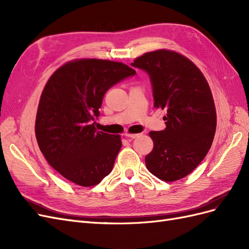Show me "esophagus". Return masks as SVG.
Instances as JSON below:
<instances>
[{
  "mask_svg": "<svg viewBox=\"0 0 249 249\" xmlns=\"http://www.w3.org/2000/svg\"><path fill=\"white\" fill-rule=\"evenodd\" d=\"M139 136V134H125V137L126 138H130V139H135V138H137Z\"/></svg>",
  "mask_w": 249,
  "mask_h": 249,
  "instance_id": "34e87169",
  "label": "esophagus"
}]
</instances>
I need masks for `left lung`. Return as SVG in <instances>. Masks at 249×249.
<instances>
[{
	"instance_id": "1",
	"label": "left lung",
	"mask_w": 249,
	"mask_h": 249,
	"mask_svg": "<svg viewBox=\"0 0 249 249\" xmlns=\"http://www.w3.org/2000/svg\"><path fill=\"white\" fill-rule=\"evenodd\" d=\"M149 77L156 108L166 110V127L149 132L154 148L145 157L148 171L165 182L196 168L212 145L216 110L206 78L189 59L176 52L146 53L131 63Z\"/></svg>"
}]
</instances>
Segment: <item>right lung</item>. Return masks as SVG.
<instances>
[{
  "label": "right lung",
  "mask_w": 249,
  "mask_h": 249,
  "mask_svg": "<svg viewBox=\"0 0 249 249\" xmlns=\"http://www.w3.org/2000/svg\"><path fill=\"white\" fill-rule=\"evenodd\" d=\"M131 67L100 59L64 64L49 79L37 110L35 134L51 166L71 182L90 187L112 171L122 147L119 135L96 131L103 97Z\"/></svg>",
  "instance_id": "add662e5"
}]
</instances>
